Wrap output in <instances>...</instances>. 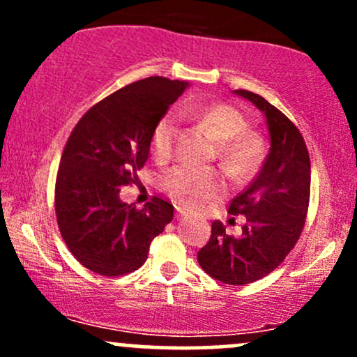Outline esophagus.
Listing matches in <instances>:
<instances>
[{
  "mask_svg": "<svg viewBox=\"0 0 357 357\" xmlns=\"http://www.w3.org/2000/svg\"><path fill=\"white\" fill-rule=\"evenodd\" d=\"M183 216H184V211L181 208H176V218H183Z\"/></svg>",
  "mask_w": 357,
  "mask_h": 357,
  "instance_id": "esophagus-1",
  "label": "esophagus"
}]
</instances>
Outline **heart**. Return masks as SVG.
Segmentation results:
<instances>
[{
    "label": "heart",
    "mask_w": 357,
    "mask_h": 357,
    "mask_svg": "<svg viewBox=\"0 0 357 357\" xmlns=\"http://www.w3.org/2000/svg\"><path fill=\"white\" fill-rule=\"evenodd\" d=\"M184 114L206 127L215 136L218 162L230 176L241 178L257 169L264 158L265 146L260 134L248 129V121L238 109L223 102L188 105ZM179 122L167 112L155 122L151 147L158 159H167L174 151ZM162 188L176 203L190 210L206 206L223 192L221 178L213 169L181 165L162 176Z\"/></svg>",
    "instance_id": "b5f03b06"
}]
</instances>
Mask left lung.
<instances>
[{"mask_svg":"<svg viewBox=\"0 0 357 357\" xmlns=\"http://www.w3.org/2000/svg\"><path fill=\"white\" fill-rule=\"evenodd\" d=\"M235 93L265 114L270 151L257 178L228 208L230 215L247 218L241 233L233 236L213 221L198 261L221 284L245 285L273 272L301 238L310 199V158L301 130L284 112L258 93L243 89Z\"/></svg>","mask_w":357,"mask_h":357,"instance_id":"left-lung-1","label":"left lung"}]
</instances>
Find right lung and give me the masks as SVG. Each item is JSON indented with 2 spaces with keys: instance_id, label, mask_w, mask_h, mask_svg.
<instances>
[{
  "instance_id": "add662e5",
  "label": "right lung",
  "mask_w": 357,
  "mask_h": 357,
  "mask_svg": "<svg viewBox=\"0 0 357 357\" xmlns=\"http://www.w3.org/2000/svg\"><path fill=\"white\" fill-rule=\"evenodd\" d=\"M165 77L132 82L97 102L73 127L55 181L61 238L90 272L121 277L147 260L151 241L173 220V204L153 196L144 208L119 199L137 184L155 122L186 90Z\"/></svg>"
}]
</instances>
